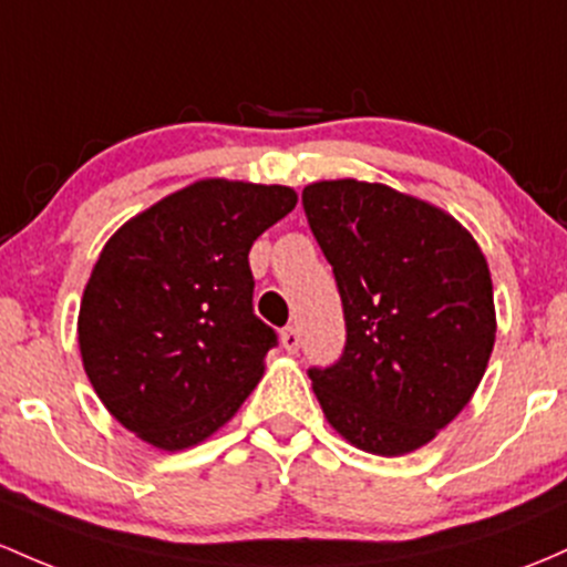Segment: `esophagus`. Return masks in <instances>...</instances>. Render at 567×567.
Instances as JSON below:
<instances>
[{"label":"esophagus","mask_w":567,"mask_h":567,"mask_svg":"<svg viewBox=\"0 0 567 567\" xmlns=\"http://www.w3.org/2000/svg\"><path fill=\"white\" fill-rule=\"evenodd\" d=\"M279 339H282V347H285V350H288V352H296L298 344H301V336H298L296 328H285Z\"/></svg>","instance_id":"1"}]
</instances>
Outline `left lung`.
I'll return each instance as SVG.
<instances>
[{"label": "left lung", "instance_id": "obj_1", "mask_svg": "<svg viewBox=\"0 0 567 567\" xmlns=\"http://www.w3.org/2000/svg\"><path fill=\"white\" fill-rule=\"evenodd\" d=\"M303 209L347 320L339 363L309 371L322 414L358 450L409 455L468 406L487 371V258L450 213L384 183H309Z\"/></svg>", "mask_w": 567, "mask_h": 567}]
</instances>
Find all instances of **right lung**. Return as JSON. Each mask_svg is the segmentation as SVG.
Masks as SVG:
<instances>
[{
	"mask_svg": "<svg viewBox=\"0 0 567 567\" xmlns=\"http://www.w3.org/2000/svg\"><path fill=\"white\" fill-rule=\"evenodd\" d=\"M298 204L288 185L204 177L128 217L99 252L78 315L104 409L155 450L234 420L277 336L252 315V241Z\"/></svg>",
	"mask_w": 567,
	"mask_h": 567,
	"instance_id": "right-lung-1",
	"label": "right lung"
}]
</instances>
